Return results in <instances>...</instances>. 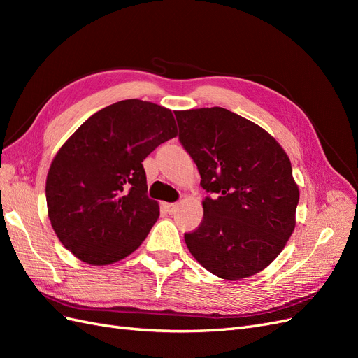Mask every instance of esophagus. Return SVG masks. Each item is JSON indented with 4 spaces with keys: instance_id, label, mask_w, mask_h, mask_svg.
Instances as JSON below:
<instances>
[{
    "instance_id": "esophagus-1",
    "label": "esophagus",
    "mask_w": 358,
    "mask_h": 358,
    "mask_svg": "<svg viewBox=\"0 0 358 358\" xmlns=\"http://www.w3.org/2000/svg\"><path fill=\"white\" fill-rule=\"evenodd\" d=\"M176 209H178V203H164V210H166L169 215L175 213Z\"/></svg>"
}]
</instances>
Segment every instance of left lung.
<instances>
[{
	"mask_svg": "<svg viewBox=\"0 0 358 358\" xmlns=\"http://www.w3.org/2000/svg\"><path fill=\"white\" fill-rule=\"evenodd\" d=\"M175 116L179 142L212 194L199 229L185 233L189 252L222 279L262 272L296 227L300 194L288 155L262 127L222 107Z\"/></svg>",
	"mask_w": 358,
	"mask_h": 358,
	"instance_id": "left-lung-1",
	"label": "left lung"
}]
</instances>
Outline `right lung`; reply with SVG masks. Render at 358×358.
Returning a JSON list of instances; mask_svg holds the SVG:
<instances>
[{
    "mask_svg": "<svg viewBox=\"0 0 358 358\" xmlns=\"http://www.w3.org/2000/svg\"><path fill=\"white\" fill-rule=\"evenodd\" d=\"M176 136L171 110L142 100L107 106L76 129L46 179L52 229L70 252L106 266L142 245L159 216L142 162Z\"/></svg>",
    "mask_w": 358,
    "mask_h": 358,
    "instance_id": "right-lung-1",
    "label": "right lung"
}]
</instances>
